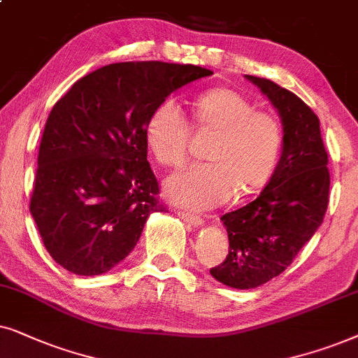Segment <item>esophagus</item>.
<instances>
[{
    "mask_svg": "<svg viewBox=\"0 0 358 358\" xmlns=\"http://www.w3.org/2000/svg\"><path fill=\"white\" fill-rule=\"evenodd\" d=\"M178 216L182 217L185 222L193 224V226H201V224H203V217L199 216V214H196V213H192V211H178Z\"/></svg>",
    "mask_w": 358,
    "mask_h": 358,
    "instance_id": "esophagus-1",
    "label": "esophagus"
}]
</instances>
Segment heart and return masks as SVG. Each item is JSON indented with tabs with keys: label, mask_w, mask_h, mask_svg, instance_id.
<instances>
[{
	"label": "heart",
	"mask_w": 358,
	"mask_h": 358,
	"mask_svg": "<svg viewBox=\"0 0 358 358\" xmlns=\"http://www.w3.org/2000/svg\"><path fill=\"white\" fill-rule=\"evenodd\" d=\"M194 127L213 134L206 147L208 164L192 165L165 182L176 203L211 208L234 193L252 194L264 187L282 155L285 131L273 113L255 109L249 98L232 88H211L193 101ZM147 149L160 165L176 169L187 160L192 131L171 99L152 109L144 126Z\"/></svg>",
	"instance_id": "1"
}]
</instances>
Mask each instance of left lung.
Instances as JSON below:
<instances>
[{
    "mask_svg": "<svg viewBox=\"0 0 358 358\" xmlns=\"http://www.w3.org/2000/svg\"><path fill=\"white\" fill-rule=\"evenodd\" d=\"M245 78L278 109L285 141L278 165L259 196L221 217L229 254L209 273L237 289L260 287L292 265L322 224L331 185L327 152L313 109L271 80Z\"/></svg>",
    "mask_w": 358,
    "mask_h": 358,
    "instance_id": "left-lung-1",
    "label": "left lung"
}]
</instances>
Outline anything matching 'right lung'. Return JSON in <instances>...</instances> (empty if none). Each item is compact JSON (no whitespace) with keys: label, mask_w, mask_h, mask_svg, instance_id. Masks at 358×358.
<instances>
[{"label":"right lung","mask_w":358,"mask_h":358,"mask_svg":"<svg viewBox=\"0 0 358 358\" xmlns=\"http://www.w3.org/2000/svg\"><path fill=\"white\" fill-rule=\"evenodd\" d=\"M211 70L121 62L80 78L47 117L31 193L44 247L71 273H106L126 259L147 217L165 211L147 162L144 126L157 104Z\"/></svg>","instance_id":"right-lung-1"}]
</instances>
